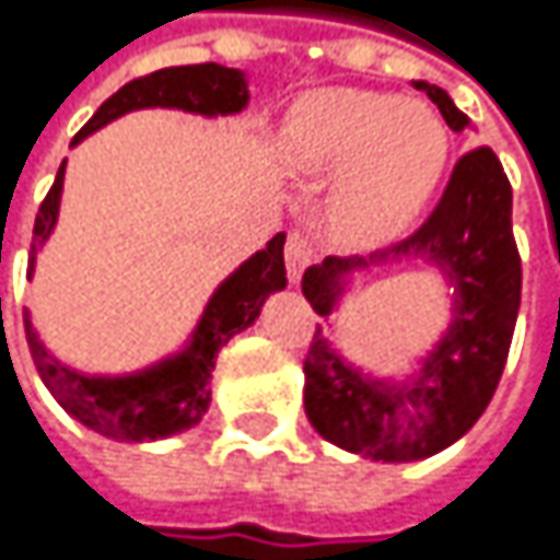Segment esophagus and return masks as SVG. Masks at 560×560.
Segmentation results:
<instances>
[{
  "label": "esophagus",
  "mask_w": 560,
  "mask_h": 560,
  "mask_svg": "<svg viewBox=\"0 0 560 560\" xmlns=\"http://www.w3.org/2000/svg\"><path fill=\"white\" fill-rule=\"evenodd\" d=\"M283 258H287V273H290V280L299 283L302 273H305V267L315 261V248H312L308 236H305V233H290L287 248H283Z\"/></svg>",
  "instance_id": "esophagus-1"
}]
</instances>
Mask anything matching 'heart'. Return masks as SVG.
<instances>
[{
  "label": "heart",
  "instance_id": "heart-1",
  "mask_svg": "<svg viewBox=\"0 0 560 560\" xmlns=\"http://www.w3.org/2000/svg\"><path fill=\"white\" fill-rule=\"evenodd\" d=\"M447 128L425 103L375 91H322L295 109L287 163L334 179L330 217L343 238L381 245L422 213L447 166Z\"/></svg>",
  "mask_w": 560,
  "mask_h": 560
}]
</instances>
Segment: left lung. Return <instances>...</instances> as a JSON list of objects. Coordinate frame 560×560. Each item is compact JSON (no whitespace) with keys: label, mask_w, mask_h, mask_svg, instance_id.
I'll return each mask as SVG.
<instances>
[{"label":"left lung","mask_w":560,"mask_h":560,"mask_svg":"<svg viewBox=\"0 0 560 560\" xmlns=\"http://www.w3.org/2000/svg\"><path fill=\"white\" fill-rule=\"evenodd\" d=\"M444 122L463 131L469 119L441 88L416 81ZM511 183L491 148L463 154L429 220L404 242L369 258H324L302 277V293L330 315L350 270L422 255L454 287V322L419 375L372 381L340 359L315 330L305 355V416L330 444L372 460L406 463L451 447L476 425L501 381L520 312V252L511 223Z\"/></svg>","instance_id":"left-lung-1"}]
</instances>
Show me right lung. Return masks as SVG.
I'll use <instances>...</instances> for the list:
<instances>
[{
	"mask_svg": "<svg viewBox=\"0 0 560 560\" xmlns=\"http://www.w3.org/2000/svg\"><path fill=\"white\" fill-rule=\"evenodd\" d=\"M245 103H248V88H245V78L238 69H226L217 62L173 66V69H160L144 78H135L126 88H119L91 116V122L74 135L71 144H78L91 131L126 116L131 109L173 106V109L201 113V116H230V113H238ZM62 173H66V160H62L56 183L46 191L40 213L34 220L31 270H34L37 248L49 238L56 217H59ZM283 242L287 236L277 233L267 242V248L255 252L236 273H230L217 287V293L210 295L208 308L191 334V343L179 355L160 362L148 372H138V375L91 377L62 365L43 347L34 324H31V315L24 308L27 347H31L43 384L81 425L106 434V438H116V441H154V438L191 429L208 412L210 372H213V359H217L220 347H226V340L233 334H238L242 327H248L261 315L267 295L287 287Z\"/></svg>",
	"mask_w": 560,
	"mask_h": 560,
	"instance_id": "add662e5",
	"label": "right lung"
}]
</instances>
